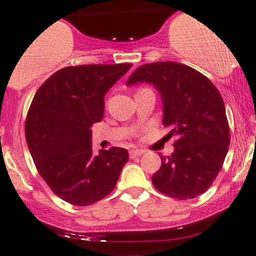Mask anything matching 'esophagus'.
I'll return each instance as SVG.
<instances>
[{"label": "esophagus", "instance_id": "obj_1", "mask_svg": "<svg viewBox=\"0 0 256 256\" xmlns=\"http://www.w3.org/2000/svg\"><path fill=\"white\" fill-rule=\"evenodd\" d=\"M144 152H145V150H142V149H132L130 151H129V158H138V156H142Z\"/></svg>", "mask_w": 256, "mask_h": 256}]
</instances>
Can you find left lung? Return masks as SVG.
<instances>
[{
    "label": "left lung",
    "instance_id": "1",
    "mask_svg": "<svg viewBox=\"0 0 256 256\" xmlns=\"http://www.w3.org/2000/svg\"><path fill=\"white\" fill-rule=\"evenodd\" d=\"M152 84L164 104L167 138L174 151L161 158L152 184L161 193L180 200L205 193L218 174L230 145V127L222 96L208 78L177 62L140 66L127 85Z\"/></svg>",
    "mask_w": 256,
    "mask_h": 256
}]
</instances>
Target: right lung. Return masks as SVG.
<instances>
[{"label": "right lung", "instance_id": "add662e5", "mask_svg": "<svg viewBox=\"0 0 256 256\" xmlns=\"http://www.w3.org/2000/svg\"><path fill=\"white\" fill-rule=\"evenodd\" d=\"M132 67L84 64L54 73L35 94L26 120V138L38 172L51 190L76 206L92 205L116 186L128 151L92 146V126L105 111L106 92Z\"/></svg>", "mask_w": 256, "mask_h": 256}]
</instances>
